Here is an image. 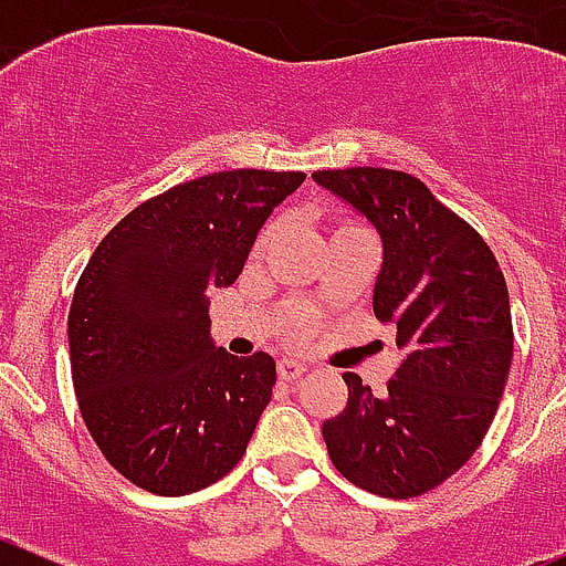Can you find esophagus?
Here are the masks:
<instances>
[{
    "instance_id": "obj_1",
    "label": "esophagus",
    "mask_w": 566,
    "mask_h": 566,
    "mask_svg": "<svg viewBox=\"0 0 566 566\" xmlns=\"http://www.w3.org/2000/svg\"><path fill=\"white\" fill-rule=\"evenodd\" d=\"M304 371H307V364H302V360H295V358L279 360V378H282V380L302 378Z\"/></svg>"
}]
</instances>
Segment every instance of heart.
Instances as JSON below:
<instances>
[{"mask_svg": "<svg viewBox=\"0 0 566 566\" xmlns=\"http://www.w3.org/2000/svg\"><path fill=\"white\" fill-rule=\"evenodd\" d=\"M360 226H355V222H344V226H338L335 228V233H346V231H358ZM271 233H273V226L271 228H264V233L262 237H259V245H262V242H268V239H271ZM333 233V237H335Z\"/></svg>", "mask_w": 566, "mask_h": 566, "instance_id": "b5f03b06", "label": "heart"}]
</instances>
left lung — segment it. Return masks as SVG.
I'll return each mask as SVG.
<instances>
[{"mask_svg":"<svg viewBox=\"0 0 566 566\" xmlns=\"http://www.w3.org/2000/svg\"><path fill=\"white\" fill-rule=\"evenodd\" d=\"M313 180L378 228L384 264L371 310L406 349L384 395L346 371V409L321 434L353 485L420 496L471 460L499 409L513 360L505 276L485 239L417 177L358 166Z\"/></svg>","mask_w":566,"mask_h":566,"instance_id":"1","label":"left lung"}]
</instances>
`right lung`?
Segmentation results:
<instances>
[{
	"label": "right lung",
	"instance_id": "obj_1",
	"mask_svg": "<svg viewBox=\"0 0 566 566\" xmlns=\"http://www.w3.org/2000/svg\"><path fill=\"white\" fill-rule=\"evenodd\" d=\"M304 171H213L140 202L75 284L67 318L78 409L112 468L157 496L222 480L245 454L276 360L211 340L208 287L237 282Z\"/></svg>",
	"mask_w": 566,
	"mask_h": 566
}]
</instances>
